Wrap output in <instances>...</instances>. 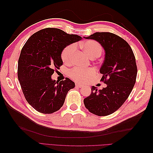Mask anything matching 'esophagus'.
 Masks as SVG:
<instances>
[{
  "label": "esophagus",
  "mask_w": 153,
  "mask_h": 153,
  "mask_svg": "<svg viewBox=\"0 0 153 153\" xmlns=\"http://www.w3.org/2000/svg\"><path fill=\"white\" fill-rule=\"evenodd\" d=\"M76 87H83V84H82V83H76Z\"/></svg>",
  "instance_id": "obj_1"
}]
</instances>
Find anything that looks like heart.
<instances>
[{
  "instance_id": "b5f03b06",
  "label": "heart",
  "mask_w": 153,
  "mask_h": 153,
  "mask_svg": "<svg viewBox=\"0 0 153 153\" xmlns=\"http://www.w3.org/2000/svg\"><path fill=\"white\" fill-rule=\"evenodd\" d=\"M79 47L91 59L99 57L102 53L101 45L93 40L82 42L79 44ZM75 51H76L75 45H70L64 48L61 54V58L64 63L70 64L73 62ZM94 74H95V70L92 68L82 70L76 68H74L70 71L69 76L71 79L76 80L77 82H83L93 76Z\"/></svg>"
}]
</instances>
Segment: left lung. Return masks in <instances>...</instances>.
<instances>
[{
    "mask_svg": "<svg viewBox=\"0 0 153 153\" xmlns=\"http://www.w3.org/2000/svg\"><path fill=\"white\" fill-rule=\"evenodd\" d=\"M100 44L105 58L100 73L106 87L98 90L92 86L91 94L83 100L90 112L101 116L116 111L130 95L135 83L137 69L131 48L122 38L109 32H97L85 37Z\"/></svg>",
    "mask_w": 153,
    "mask_h": 153,
    "instance_id": "8db88e82",
    "label": "left lung"
}]
</instances>
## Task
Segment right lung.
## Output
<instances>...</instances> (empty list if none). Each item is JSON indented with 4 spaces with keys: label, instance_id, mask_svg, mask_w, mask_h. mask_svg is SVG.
Returning a JSON list of instances; mask_svg holds the SVG:
<instances>
[{
    "label": "right lung",
    "instance_id": "add662e5",
    "mask_svg": "<svg viewBox=\"0 0 153 153\" xmlns=\"http://www.w3.org/2000/svg\"><path fill=\"white\" fill-rule=\"evenodd\" d=\"M57 28H45L32 35L21 51L18 77L27 102L37 111L51 114L63 106L75 83L66 77L58 83L52 79L54 69L62 65L65 47L82 39Z\"/></svg>",
    "mask_w": 153,
    "mask_h": 153
}]
</instances>
